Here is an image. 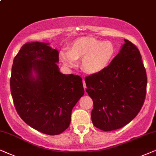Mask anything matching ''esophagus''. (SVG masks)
<instances>
[{"label": "esophagus", "mask_w": 156, "mask_h": 156, "mask_svg": "<svg viewBox=\"0 0 156 156\" xmlns=\"http://www.w3.org/2000/svg\"><path fill=\"white\" fill-rule=\"evenodd\" d=\"M83 84L84 89H86V82H85L84 80H83Z\"/></svg>", "instance_id": "34e87169"}]
</instances>
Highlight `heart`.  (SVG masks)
I'll return each instance as SVG.
<instances>
[{
	"label": "heart",
	"instance_id": "1",
	"mask_svg": "<svg viewBox=\"0 0 156 156\" xmlns=\"http://www.w3.org/2000/svg\"><path fill=\"white\" fill-rule=\"evenodd\" d=\"M115 55V45L111 41H103L93 37H82L73 41L69 50L60 53L62 61L70 67L76 66L82 59V68L86 73H100L108 67Z\"/></svg>",
	"mask_w": 156,
	"mask_h": 156
}]
</instances>
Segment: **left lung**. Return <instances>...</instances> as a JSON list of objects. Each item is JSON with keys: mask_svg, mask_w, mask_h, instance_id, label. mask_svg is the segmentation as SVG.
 <instances>
[{"mask_svg": "<svg viewBox=\"0 0 156 156\" xmlns=\"http://www.w3.org/2000/svg\"><path fill=\"white\" fill-rule=\"evenodd\" d=\"M119 53L106 69L85 78L86 92L93 101L91 120L103 131L129 123L142 108L147 76L138 48L124 39Z\"/></svg>", "mask_w": 156, "mask_h": 156, "instance_id": "1", "label": "left lung"}]
</instances>
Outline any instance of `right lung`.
Returning a JSON list of instances; mask_svg holds the SVG:
<instances>
[{
	"mask_svg": "<svg viewBox=\"0 0 156 156\" xmlns=\"http://www.w3.org/2000/svg\"><path fill=\"white\" fill-rule=\"evenodd\" d=\"M49 45L36 41L23 45L13 60L10 85L23 120L54 136L68 128L73 108L84 89L81 77L60 72L58 51Z\"/></svg>",
	"mask_w": 156,
	"mask_h": 156,
	"instance_id": "obj_1",
	"label": "right lung"
}]
</instances>
